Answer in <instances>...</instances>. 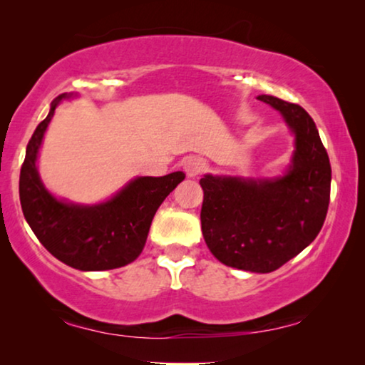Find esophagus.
I'll use <instances>...</instances> for the list:
<instances>
[{"label":"esophagus","mask_w":365,"mask_h":365,"mask_svg":"<svg viewBox=\"0 0 365 365\" xmlns=\"http://www.w3.org/2000/svg\"><path fill=\"white\" fill-rule=\"evenodd\" d=\"M182 168H184V173H186L189 178H196L197 174H201L204 171V168H206V163H204L201 158L191 156V158H187L186 161H184Z\"/></svg>","instance_id":"esophagus-1"}]
</instances>
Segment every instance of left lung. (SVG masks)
Here are the masks:
<instances>
[{"instance_id": "obj_1", "label": "left lung", "mask_w": 365, "mask_h": 365, "mask_svg": "<svg viewBox=\"0 0 365 365\" xmlns=\"http://www.w3.org/2000/svg\"><path fill=\"white\" fill-rule=\"evenodd\" d=\"M296 134L286 176L272 181L204 176L202 236L229 267L272 272L317 237L331 199V163L314 119L296 103L262 94Z\"/></svg>"}]
</instances>
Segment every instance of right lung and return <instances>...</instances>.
Listing matches in <instances>:
<instances>
[{
  "instance_id": "add662e5",
  "label": "right lung",
  "mask_w": 365,
  "mask_h": 365,
  "mask_svg": "<svg viewBox=\"0 0 365 365\" xmlns=\"http://www.w3.org/2000/svg\"><path fill=\"white\" fill-rule=\"evenodd\" d=\"M34 129L19 173V201L24 217L39 242L59 261L79 271H108L133 262L146 244L158 207L184 179L182 173L138 178L111 201L76 206L54 199L38 176L36 156L56 104Z\"/></svg>"
}]
</instances>
